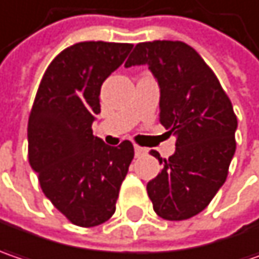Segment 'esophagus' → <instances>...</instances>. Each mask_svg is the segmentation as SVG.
<instances>
[{"label": "esophagus", "mask_w": 259, "mask_h": 259, "mask_svg": "<svg viewBox=\"0 0 259 259\" xmlns=\"http://www.w3.org/2000/svg\"><path fill=\"white\" fill-rule=\"evenodd\" d=\"M146 154V148H142V146H135V155L136 157H142Z\"/></svg>", "instance_id": "1"}]
</instances>
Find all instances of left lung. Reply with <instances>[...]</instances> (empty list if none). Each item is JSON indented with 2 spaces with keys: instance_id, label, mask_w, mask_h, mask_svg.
<instances>
[{
  "instance_id": "8db88e82",
  "label": "left lung",
  "mask_w": 259,
  "mask_h": 259,
  "mask_svg": "<svg viewBox=\"0 0 259 259\" xmlns=\"http://www.w3.org/2000/svg\"><path fill=\"white\" fill-rule=\"evenodd\" d=\"M148 66L160 88V123L177 136L175 154L148 182L154 211L170 221L199 214L226 182L236 151L237 118L219 79L180 40L138 44L124 67Z\"/></svg>"
}]
</instances>
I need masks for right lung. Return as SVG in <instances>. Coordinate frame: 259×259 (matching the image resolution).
Masks as SVG:
<instances>
[{
  "instance_id": "right-lung-1",
  "label": "right lung",
  "mask_w": 259,
  "mask_h": 259,
  "mask_svg": "<svg viewBox=\"0 0 259 259\" xmlns=\"http://www.w3.org/2000/svg\"><path fill=\"white\" fill-rule=\"evenodd\" d=\"M132 48L102 40L66 48L45 71L29 115L30 167L45 196L80 227L102 224L114 214L135 155L129 141L110 146L92 135L101 86Z\"/></svg>"
}]
</instances>
